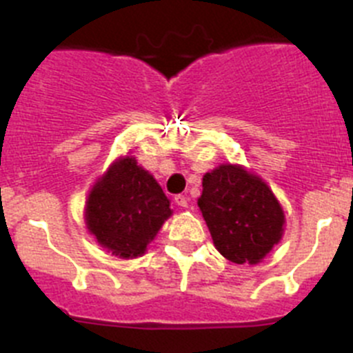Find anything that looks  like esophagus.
Segmentation results:
<instances>
[{
	"label": "esophagus",
	"instance_id": "obj_1",
	"mask_svg": "<svg viewBox=\"0 0 353 353\" xmlns=\"http://www.w3.org/2000/svg\"><path fill=\"white\" fill-rule=\"evenodd\" d=\"M174 201H176L177 207L181 208H188V203H190L188 196H184V194H176V196H174Z\"/></svg>",
	"mask_w": 353,
	"mask_h": 353
}]
</instances>
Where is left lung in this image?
I'll use <instances>...</instances> for the list:
<instances>
[{
	"label": "left lung",
	"mask_w": 353,
	"mask_h": 353,
	"mask_svg": "<svg viewBox=\"0 0 353 353\" xmlns=\"http://www.w3.org/2000/svg\"><path fill=\"white\" fill-rule=\"evenodd\" d=\"M201 186L198 207L222 256L255 265L281 241L285 210L262 177L238 163H221Z\"/></svg>",
	"instance_id": "1"
}]
</instances>
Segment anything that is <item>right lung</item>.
Instances as JSON below:
<instances>
[{
    "mask_svg": "<svg viewBox=\"0 0 353 353\" xmlns=\"http://www.w3.org/2000/svg\"><path fill=\"white\" fill-rule=\"evenodd\" d=\"M170 215V200L132 155L117 159L98 177L84 207L90 234L119 259L145 255Z\"/></svg>",
    "mask_w": 353,
    "mask_h": 353,
    "instance_id": "1",
    "label": "right lung"
}]
</instances>
